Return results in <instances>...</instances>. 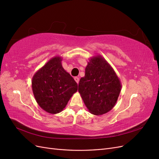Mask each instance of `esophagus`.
Wrapping results in <instances>:
<instances>
[{"mask_svg": "<svg viewBox=\"0 0 159 159\" xmlns=\"http://www.w3.org/2000/svg\"><path fill=\"white\" fill-rule=\"evenodd\" d=\"M74 80H75V81H76V82L77 83H79V81H80V78H78V77H75V78H74Z\"/></svg>", "mask_w": 159, "mask_h": 159, "instance_id": "obj_1", "label": "esophagus"}]
</instances>
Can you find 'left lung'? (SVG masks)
<instances>
[{
  "label": "left lung",
  "instance_id": "left-lung-1",
  "mask_svg": "<svg viewBox=\"0 0 159 159\" xmlns=\"http://www.w3.org/2000/svg\"><path fill=\"white\" fill-rule=\"evenodd\" d=\"M121 83L115 71L101 55L89 59L78 91L89 111L95 115L109 112L117 103Z\"/></svg>",
  "mask_w": 159,
  "mask_h": 159
}]
</instances>
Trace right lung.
Returning <instances> with one entry per match:
<instances>
[{"label":"right lung","mask_w":159,"mask_h":159,"mask_svg":"<svg viewBox=\"0 0 159 159\" xmlns=\"http://www.w3.org/2000/svg\"><path fill=\"white\" fill-rule=\"evenodd\" d=\"M62 57L55 56L38 70L32 80L37 103L45 111L61 112L77 91L78 84L61 65Z\"/></svg>","instance_id":"obj_1"}]
</instances>
